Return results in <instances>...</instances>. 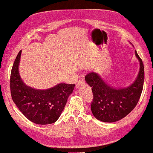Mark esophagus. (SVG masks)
<instances>
[{
  "label": "esophagus",
  "instance_id": "34e87169",
  "mask_svg": "<svg viewBox=\"0 0 153 153\" xmlns=\"http://www.w3.org/2000/svg\"><path fill=\"white\" fill-rule=\"evenodd\" d=\"M84 80L83 79V78H80V79L78 80V81L76 84V87L78 88L82 84H84Z\"/></svg>",
  "mask_w": 153,
  "mask_h": 153
}]
</instances>
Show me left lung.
Instances as JSON below:
<instances>
[{
	"mask_svg": "<svg viewBox=\"0 0 153 153\" xmlns=\"http://www.w3.org/2000/svg\"><path fill=\"white\" fill-rule=\"evenodd\" d=\"M135 55L140 61V71L135 82L127 88L116 89L111 87L94 72L85 75V81L92 87L93 94L91 111L97 119L105 123L119 121L137 105L143 89L144 67L136 50Z\"/></svg>",
	"mask_w": 153,
	"mask_h": 153,
	"instance_id": "8db88e82",
	"label": "left lung"
}]
</instances>
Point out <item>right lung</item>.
<instances>
[{
	"instance_id": "1",
	"label": "right lung",
	"mask_w": 153,
	"mask_h": 153,
	"mask_svg": "<svg viewBox=\"0 0 153 153\" xmlns=\"http://www.w3.org/2000/svg\"><path fill=\"white\" fill-rule=\"evenodd\" d=\"M21 52L20 50L18 53L11 72L13 101L29 121L38 124H52L61 115L75 84H59L47 90H36L27 86L18 73Z\"/></svg>"
}]
</instances>
